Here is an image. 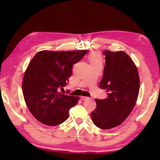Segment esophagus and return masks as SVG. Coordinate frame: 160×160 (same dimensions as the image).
Wrapping results in <instances>:
<instances>
[{"instance_id":"1","label":"esophagus","mask_w":160,"mask_h":160,"mask_svg":"<svg viewBox=\"0 0 160 160\" xmlns=\"http://www.w3.org/2000/svg\"><path fill=\"white\" fill-rule=\"evenodd\" d=\"M80 98L81 100H87L89 98H88V97H85V96H81Z\"/></svg>"}]
</instances>
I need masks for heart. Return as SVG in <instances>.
I'll return each instance as SVG.
<instances>
[{
    "label": "heart",
    "mask_w": 160,
    "mask_h": 160,
    "mask_svg": "<svg viewBox=\"0 0 160 160\" xmlns=\"http://www.w3.org/2000/svg\"><path fill=\"white\" fill-rule=\"evenodd\" d=\"M88 59H89L91 65L101 63V61H102L101 55L99 54L98 52H91V54L89 55Z\"/></svg>",
    "instance_id": "obj_1"
}]
</instances>
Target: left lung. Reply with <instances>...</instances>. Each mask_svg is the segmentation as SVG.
<instances>
[{
	"mask_svg": "<svg viewBox=\"0 0 160 160\" xmlns=\"http://www.w3.org/2000/svg\"><path fill=\"white\" fill-rule=\"evenodd\" d=\"M105 65L99 88L107 91L105 99H95L91 113L93 123L109 129L122 124L132 112L139 94V78L136 66L123 51H103Z\"/></svg>",
	"mask_w": 160,
	"mask_h": 160,
	"instance_id": "obj_1",
	"label": "left lung"
}]
</instances>
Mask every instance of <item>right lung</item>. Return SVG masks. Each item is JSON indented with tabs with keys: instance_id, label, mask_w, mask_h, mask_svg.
I'll use <instances>...</instances> for the list:
<instances>
[{
	"instance_id": "obj_1",
	"label": "right lung",
	"mask_w": 160,
	"mask_h": 160,
	"mask_svg": "<svg viewBox=\"0 0 160 160\" xmlns=\"http://www.w3.org/2000/svg\"><path fill=\"white\" fill-rule=\"evenodd\" d=\"M88 50L38 52L28 65L22 80L24 99L30 112L41 123L55 126L69 117L78 97L62 94L72 67Z\"/></svg>"
}]
</instances>
